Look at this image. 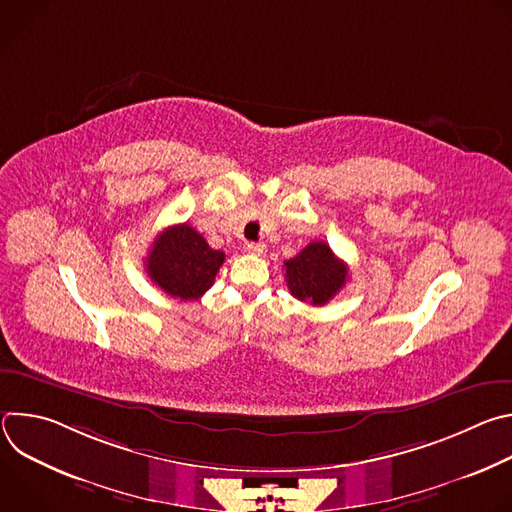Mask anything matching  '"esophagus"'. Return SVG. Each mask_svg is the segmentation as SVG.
Instances as JSON below:
<instances>
[{"mask_svg": "<svg viewBox=\"0 0 512 512\" xmlns=\"http://www.w3.org/2000/svg\"><path fill=\"white\" fill-rule=\"evenodd\" d=\"M245 249H247V253H251V255H263L265 251H267V245L265 243H247L245 245Z\"/></svg>", "mask_w": 512, "mask_h": 512, "instance_id": "obj_1", "label": "esophagus"}]
</instances>
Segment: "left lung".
Instances as JSON below:
<instances>
[{
	"mask_svg": "<svg viewBox=\"0 0 512 512\" xmlns=\"http://www.w3.org/2000/svg\"><path fill=\"white\" fill-rule=\"evenodd\" d=\"M283 267L291 296L312 306L328 304L348 279L346 263L324 241H312Z\"/></svg>",
	"mask_w": 512,
	"mask_h": 512,
	"instance_id": "8db88e82",
	"label": "left lung"
}]
</instances>
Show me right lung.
<instances>
[{"mask_svg":"<svg viewBox=\"0 0 512 512\" xmlns=\"http://www.w3.org/2000/svg\"><path fill=\"white\" fill-rule=\"evenodd\" d=\"M225 253L212 249L190 225H174L160 233L145 257V271L168 296L198 300L214 283Z\"/></svg>","mask_w":512,"mask_h":512,"instance_id":"add662e5","label":"right lung"}]
</instances>
